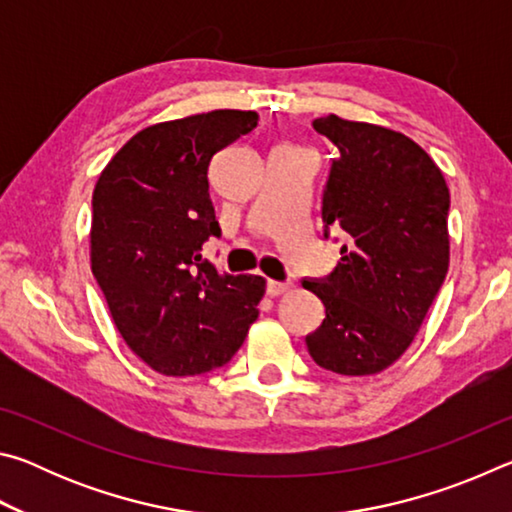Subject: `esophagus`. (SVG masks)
Segmentation results:
<instances>
[{"instance_id": "34e87169", "label": "esophagus", "mask_w": 512, "mask_h": 512, "mask_svg": "<svg viewBox=\"0 0 512 512\" xmlns=\"http://www.w3.org/2000/svg\"><path fill=\"white\" fill-rule=\"evenodd\" d=\"M291 287H293L291 282H275V280H268L266 291H268V296L277 298V296H282V293H287Z\"/></svg>"}]
</instances>
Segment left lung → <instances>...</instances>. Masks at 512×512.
Masks as SVG:
<instances>
[{"label":"left lung","mask_w":512,"mask_h":512,"mask_svg":"<svg viewBox=\"0 0 512 512\" xmlns=\"http://www.w3.org/2000/svg\"><path fill=\"white\" fill-rule=\"evenodd\" d=\"M314 128L339 151L323 223L348 232L350 244L327 280L302 282L325 305L307 350L336 375H377L413 343L443 287L449 189L431 155L404 133L336 115L318 117Z\"/></svg>","instance_id":"left-lung-1"}]
</instances>
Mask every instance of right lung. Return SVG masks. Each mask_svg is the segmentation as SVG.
Masks as SVG:
<instances>
[{"mask_svg": "<svg viewBox=\"0 0 512 512\" xmlns=\"http://www.w3.org/2000/svg\"><path fill=\"white\" fill-rule=\"evenodd\" d=\"M257 126L253 110H212L133 135L92 194L90 264L128 348L167 377L228 363L259 316L266 280L203 262L221 228L212 155Z\"/></svg>", "mask_w": 512, "mask_h": 512, "instance_id": "obj_1", "label": "right lung"}]
</instances>
